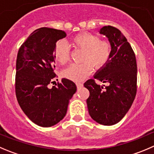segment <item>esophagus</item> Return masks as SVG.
I'll list each match as a JSON object with an SVG mask.
<instances>
[{"instance_id":"1","label":"esophagus","mask_w":154,"mask_h":154,"mask_svg":"<svg viewBox=\"0 0 154 154\" xmlns=\"http://www.w3.org/2000/svg\"><path fill=\"white\" fill-rule=\"evenodd\" d=\"M76 86H77V88H79L82 87L83 84L82 83H80V82H76Z\"/></svg>"}]
</instances>
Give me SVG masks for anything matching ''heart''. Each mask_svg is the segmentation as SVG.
<instances>
[{"label": "heart", "mask_w": 154, "mask_h": 154, "mask_svg": "<svg viewBox=\"0 0 154 154\" xmlns=\"http://www.w3.org/2000/svg\"><path fill=\"white\" fill-rule=\"evenodd\" d=\"M72 45L75 48L83 50L81 63L70 66L64 70V77L74 82L82 81L93 69L104 66L109 60L112 46L109 41L100 39V37L91 32H84L73 36ZM54 58L61 65H65L69 60V47L64 42H58L54 48Z\"/></svg>", "instance_id": "obj_1"}]
</instances>
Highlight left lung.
<instances>
[{
  "instance_id": "8db88e82",
  "label": "left lung",
  "mask_w": 154,
  "mask_h": 154,
  "mask_svg": "<svg viewBox=\"0 0 154 154\" xmlns=\"http://www.w3.org/2000/svg\"><path fill=\"white\" fill-rule=\"evenodd\" d=\"M100 33L108 38L112 51L111 59L94 78L109 85L103 89L91 79L84 86L90 92L87 105L91 117L101 125H112L125 116L135 98L137 62L131 45L118 29L104 26Z\"/></svg>"
}]
</instances>
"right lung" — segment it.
Returning a JSON list of instances; mask_svg holds the SVG:
<instances>
[{"label": "right lung", "mask_w": 154, "mask_h": 154, "mask_svg": "<svg viewBox=\"0 0 154 154\" xmlns=\"http://www.w3.org/2000/svg\"><path fill=\"white\" fill-rule=\"evenodd\" d=\"M66 36L64 31L41 28L32 32L17 54L16 96L24 113L39 126L51 127L62 120L76 91L75 84L67 79L48 88L57 77L54 48Z\"/></svg>", "instance_id": "add662e5"}]
</instances>
